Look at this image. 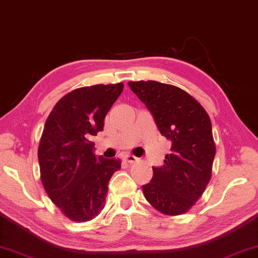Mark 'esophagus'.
<instances>
[{
    "mask_svg": "<svg viewBox=\"0 0 258 258\" xmlns=\"http://www.w3.org/2000/svg\"><path fill=\"white\" fill-rule=\"evenodd\" d=\"M123 159H124L125 162H128V163H135V162H137V160H138L137 157H135L134 155H129V154L124 155V157H123Z\"/></svg>",
    "mask_w": 258,
    "mask_h": 258,
    "instance_id": "1",
    "label": "esophagus"
}]
</instances>
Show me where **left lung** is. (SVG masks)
Here are the masks:
<instances>
[{
    "mask_svg": "<svg viewBox=\"0 0 258 258\" xmlns=\"http://www.w3.org/2000/svg\"><path fill=\"white\" fill-rule=\"evenodd\" d=\"M129 87L154 116L160 134L171 141L164 165L152 167L154 177L143 185L150 205L165 215L191 210L212 177L215 144L207 111L172 85L158 81H129Z\"/></svg>",
    "mask_w": 258,
    "mask_h": 258,
    "instance_id": "1",
    "label": "left lung"
}]
</instances>
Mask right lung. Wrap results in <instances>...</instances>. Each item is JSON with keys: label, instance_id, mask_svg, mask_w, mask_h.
<instances>
[{"label": "right lung", "instance_id": "add662e5", "mask_svg": "<svg viewBox=\"0 0 258 258\" xmlns=\"http://www.w3.org/2000/svg\"><path fill=\"white\" fill-rule=\"evenodd\" d=\"M123 84L94 85L70 92L51 110L38 147L40 179L55 206L76 222L100 214L108 182L121 169L120 159L94 155L92 137L102 132L104 117Z\"/></svg>", "mask_w": 258, "mask_h": 258}]
</instances>
